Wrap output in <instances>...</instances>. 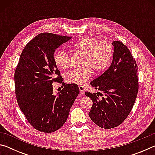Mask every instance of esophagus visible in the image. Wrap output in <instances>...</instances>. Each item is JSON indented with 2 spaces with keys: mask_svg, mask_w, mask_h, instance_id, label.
Masks as SVG:
<instances>
[{
  "mask_svg": "<svg viewBox=\"0 0 155 155\" xmlns=\"http://www.w3.org/2000/svg\"><path fill=\"white\" fill-rule=\"evenodd\" d=\"M78 88H79L81 95H83V94H85V90H84V88H83V86H79V87H78Z\"/></svg>",
  "mask_w": 155,
  "mask_h": 155,
  "instance_id": "esophagus-1",
  "label": "esophagus"
}]
</instances>
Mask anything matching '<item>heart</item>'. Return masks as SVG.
Segmentation results:
<instances>
[{
	"instance_id": "obj_1",
	"label": "heart",
	"mask_w": 155,
	"mask_h": 155,
	"mask_svg": "<svg viewBox=\"0 0 155 155\" xmlns=\"http://www.w3.org/2000/svg\"><path fill=\"white\" fill-rule=\"evenodd\" d=\"M74 49L85 54L82 69H74L65 75L69 83L83 85L91 77L92 70L98 73L103 72L111 61L114 48L107 41H101L95 38L87 37L74 44ZM54 64L61 69H66L70 65V54L65 51H59L54 56Z\"/></svg>"
}]
</instances>
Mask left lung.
<instances>
[{"label":"left lung","mask_w":155,"mask_h":155,"mask_svg":"<svg viewBox=\"0 0 155 155\" xmlns=\"http://www.w3.org/2000/svg\"><path fill=\"white\" fill-rule=\"evenodd\" d=\"M112 45L114 49L111 65L90 83L104 94L85 93L93 102L90 117L105 129L114 128L124 121L134 105L139 89L137 63L129 49L119 41H113Z\"/></svg>","instance_id":"1"}]
</instances>
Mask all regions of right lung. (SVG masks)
Listing matches in <instances>:
<instances>
[{"mask_svg":"<svg viewBox=\"0 0 155 155\" xmlns=\"http://www.w3.org/2000/svg\"><path fill=\"white\" fill-rule=\"evenodd\" d=\"M72 38L42 33L31 40L20 54L14 74L15 91L21 111L30 124L43 133L59 129L67 120L79 89L77 84H62L57 96L51 84L63 78L54 61V52Z\"/></svg>","mask_w":155,"mask_h":155,"instance_id":"right-lung-1","label":"right lung"}]
</instances>
